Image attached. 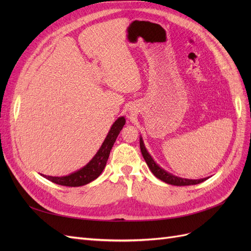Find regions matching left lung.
<instances>
[{"instance_id": "obj_1", "label": "left lung", "mask_w": 251, "mask_h": 251, "mask_svg": "<svg viewBox=\"0 0 251 251\" xmlns=\"http://www.w3.org/2000/svg\"><path fill=\"white\" fill-rule=\"evenodd\" d=\"M140 150H141V154L144 158V160H146L151 172L153 173L158 179H160L161 181L165 182V183L171 184V185H175V186H185V185L199 184V183H201V182L206 180V179H199V180L183 179V178H179V177L174 176V175H172L168 172H165L164 170H162L160 168V166H158L156 164V162L153 160V158L150 156L147 149L144 148V144H143V141H142L141 138H140Z\"/></svg>"}]
</instances>
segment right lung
<instances>
[{"label":"right lung","instance_id":"right-lung-1","mask_svg":"<svg viewBox=\"0 0 251 251\" xmlns=\"http://www.w3.org/2000/svg\"><path fill=\"white\" fill-rule=\"evenodd\" d=\"M126 124L125 117H119L115 123L113 124L109 134L105 137L101 148L100 151H97V154L93 157L92 160H91L85 168L81 170L75 172L69 176L65 177H51L44 175V177L54 182V183L58 185H64V186H81L90 183L91 181L95 180L101 172L103 171L105 164H107L108 158L110 155V151L114 146V142H115L118 134L120 133L121 128Z\"/></svg>","mask_w":251,"mask_h":251}]
</instances>
